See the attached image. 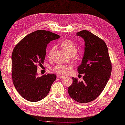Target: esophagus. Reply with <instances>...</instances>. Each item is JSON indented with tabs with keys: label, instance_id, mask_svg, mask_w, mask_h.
Masks as SVG:
<instances>
[{
	"label": "esophagus",
	"instance_id": "34e87169",
	"mask_svg": "<svg viewBox=\"0 0 125 125\" xmlns=\"http://www.w3.org/2000/svg\"><path fill=\"white\" fill-rule=\"evenodd\" d=\"M57 78H59V79H63V78H65V77L63 76V75L59 74V75H57Z\"/></svg>",
	"mask_w": 125,
	"mask_h": 125
}]
</instances>
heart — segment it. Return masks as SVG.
I'll use <instances>...</instances> for the list:
<instances>
[{
	"label": "heart",
	"instance_id": "heart-1",
	"mask_svg": "<svg viewBox=\"0 0 125 125\" xmlns=\"http://www.w3.org/2000/svg\"><path fill=\"white\" fill-rule=\"evenodd\" d=\"M61 46L62 48L63 51H65L67 54L69 55L72 54H75L77 52V47L73 42L69 40H65L63 41L61 43ZM54 51V48H51L48 53V57L51 58L52 52ZM72 69V66L71 65H62L59 64L53 68V70L56 73L58 74H67Z\"/></svg>",
	"mask_w": 125,
	"mask_h": 125
}]
</instances>
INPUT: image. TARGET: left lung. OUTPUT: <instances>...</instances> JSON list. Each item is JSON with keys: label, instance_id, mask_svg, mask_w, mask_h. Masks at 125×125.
Listing matches in <instances>:
<instances>
[{"label": "left lung", "instance_id": "8db88e82", "mask_svg": "<svg viewBox=\"0 0 125 125\" xmlns=\"http://www.w3.org/2000/svg\"><path fill=\"white\" fill-rule=\"evenodd\" d=\"M85 42L84 54L78 73L83 74L80 82L73 78L68 88L70 96L79 103H86L95 100L102 92L111 77L112 63L105 42L86 30L77 33Z\"/></svg>", "mask_w": 125, "mask_h": 125}]
</instances>
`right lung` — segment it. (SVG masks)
<instances>
[{
    "instance_id": "1",
    "label": "right lung",
    "mask_w": 125,
    "mask_h": 125,
    "mask_svg": "<svg viewBox=\"0 0 125 125\" xmlns=\"http://www.w3.org/2000/svg\"><path fill=\"white\" fill-rule=\"evenodd\" d=\"M56 34L43 30L25 36L13 49L12 80L20 95L30 102H37L47 96L56 79L53 73L37 77V67L43 63L47 45L59 39Z\"/></svg>"
}]
</instances>
